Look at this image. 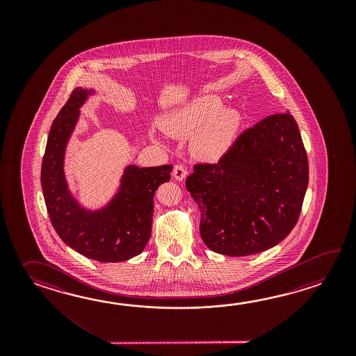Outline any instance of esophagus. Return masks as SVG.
<instances>
[{
  "label": "esophagus",
  "mask_w": 356,
  "mask_h": 356,
  "mask_svg": "<svg viewBox=\"0 0 356 356\" xmlns=\"http://www.w3.org/2000/svg\"><path fill=\"white\" fill-rule=\"evenodd\" d=\"M186 175H187V169L183 167V165H175V169H173V177H175L177 181H183L184 178H186Z\"/></svg>",
  "instance_id": "1"
}]
</instances>
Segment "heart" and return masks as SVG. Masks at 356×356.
<instances>
[{
	"instance_id": "heart-1",
	"label": "heart",
	"mask_w": 356,
	"mask_h": 356,
	"mask_svg": "<svg viewBox=\"0 0 356 356\" xmlns=\"http://www.w3.org/2000/svg\"><path fill=\"white\" fill-rule=\"evenodd\" d=\"M216 95H204L189 100L164 117L161 129L170 135L187 136L191 150L200 159L216 161L230 149L242 117L233 106H221ZM152 140H159L155 131H150Z\"/></svg>"
}]
</instances>
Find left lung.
<instances>
[{
	"label": "left lung",
	"mask_w": 356,
	"mask_h": 356,
	"mask_svg": "<svg viewBox=\"0 0 356 356\" xmlns=\"http://www.w3.org/2000/svg\"><path fill=\"white\" fill-rule=\"evenodd\" d=\"M186 181L210 250L241 257L285 239L302 211L309 167L291 114L266 117L244 131L216 164H197Z\"/></svg>",
	"instance_id": "8db88e82"
}]
</instances>
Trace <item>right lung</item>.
Instances as JSON below:
<instances>
[{
  "mask_svg": "<svg viewBox=\"0 0 356 356\" xmlns=\"http://www.w3.org/2000/svg\"><path fill=\"white\" fill-rule=\"evenodd\" d=\"M94 94V89L76 88L57 114L47 140L40 181L51 222L70 248L99 262H122L140 254L149 242L154 195L170 179L173 165H127L104 206L91 210L80 204L66 179L65 156L80 108Z\"/></svg>",
  "mask_w": 356,
  "mask_h": 356,
  "instance_id": "obj_1",
  "label": "right lung"
}]
</instances>
